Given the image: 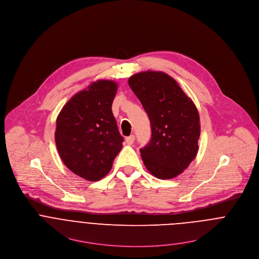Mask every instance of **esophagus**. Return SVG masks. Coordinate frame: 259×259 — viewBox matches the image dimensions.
<instances>
[{
    "label": "esophagus",
    "mask_w": 259,
    "mask_h": 259,
    "mask_svg": "<svg viewBox=\"0 0 259 259\" xmlns=\"http://www.w3.org/2000/svg\"><path fill=\"white\" fill-rule=\"evenodd\" d=\"M134 141H135V136H134V135H132V136H130V137H127V138H125V142H126L128 145L133 144V143H134Z\"/></svg>",
    "instance_id": "34e87169"
}]
</instances>
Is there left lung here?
<instances>
[{"label": "left lung", "instance_id": "obj_1", "mask_svg": "<svg viewBox=\"0 0 259 259\" xmlns=\"http://www.w3.org/2000/svg\"><path fill=\"white\" fill-rule=\"evenodd\" d=\"M128 85L151 124V140L140 149L143 163L156 178L178 176L199 149L201 127L195 104L164 72L137 73L130 77Z\"/></svg>", "mask_w": 259, "mask_h": 259}]
</instances>
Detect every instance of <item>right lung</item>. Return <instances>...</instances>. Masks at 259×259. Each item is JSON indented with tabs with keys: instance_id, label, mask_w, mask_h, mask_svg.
Here are the masks:
<instances>
[{
	"instance_id": "right-lung-1",
	"label": "right lung",
	"mask_w": 259,
	"mask_h": 259,
	"mask_svg": "<svg viewBox=\"0 0 259 259\" xmlns=\"http://www.w3.org/2000/svg\"><path fill=\"white\" fill-rule=\"evenodd\" d=\"M118 84L98 80L74 95L56 119L55 143L63 163L74 174L98 181L112 169L122 147L112 104Z\"/></svg>"
}]
</instances>
